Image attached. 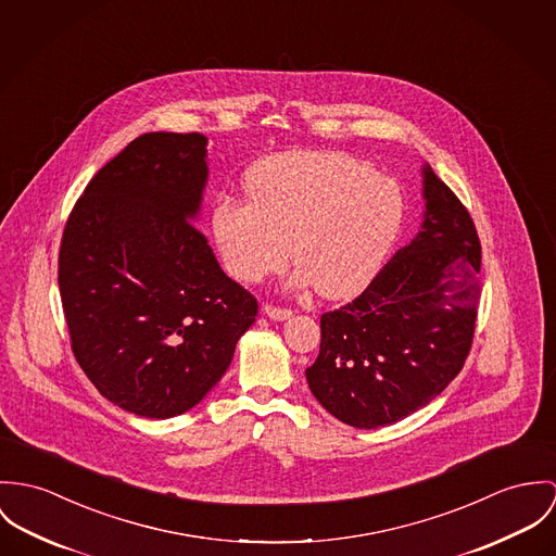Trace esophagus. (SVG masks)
<instances>
[{
	"instance_id": "obj_1",
	"label": "esophagus",
	"mask_w": 556,
	"mask_h": 556,
	"mask_svg": "<svg viewBox=\"0 0 556 556\" xmlns=\"http://www.w3.org/2000/svg\"><path fill=\"white\" fill-rule=\"evenodd\" d=\"M262 313L268 317V319H275V321H286L292 317V311L290 308L273 307V305H264Z\"/></svg>"
}]
</instances>
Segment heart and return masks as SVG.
<instances>
[{"instance_id": "heart-1", "label": "heart", "mask_w": 556, "mask_h": 556, "mask_svg": "<svg viewBox=\"0 0 556 556\" xmlns=\"http://www.w3.org/2000/svg\"><path fill=\"white\" fill-rule=\"evenodd\" d=\"M248 202L222 200L211 232L224 268L255 283L299 264L290 286L313 283L324 299L361 292L392 248L405 211L403 189L345 153L294 151L268 157L245 181Z\"/></svg>"}]
</instances>
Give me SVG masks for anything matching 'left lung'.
I'll return each mask as SVG.
<instances>
[{
	"instance_id": "1",
	"label": "left lung",
	"mask_w": 556,
	"mask_h": 556,
	"mask_svg": "<svg viewBox=\"0 0 556 556\" xmlns=\"http://www.w3.org/2000/svg\"><path fill=\"white\" fill-rule=\"evenodd\" d=\"M422 224L369 288L319 319L317 361L305 370L319 405L356 429L394 425L429 405L460 372L480 303L476 226L422 166Z\"/></svg>"
}]
</instances>
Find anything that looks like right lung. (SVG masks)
Listing matches in <instances>:
<instances>
[{
  "label": "right lung",
  "mask_w": 556,
  "mask_h": 556,
  "mask_svg": "<svg viewBox=\"0 0 556 556\" xmlns=\"http://www.w3.org/2000/svg\"><path fill=\"white\" fill-rule=\"evenodd\" d=\"M206 144L202 134L138 136L85 187L63 230L72 352L104 399L140 418L195 407L257 315L193 226Z\"/></svg>",
  "instance_id": "obj_1"
}]
</instances>
